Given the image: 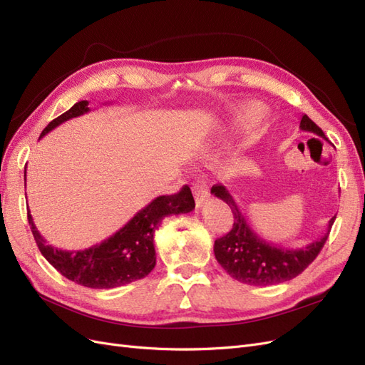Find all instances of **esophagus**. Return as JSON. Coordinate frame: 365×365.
Listing matches in <instances>:
<instances>
[{"label":"esophagus","mask_w":365,"mask_h":365,"mask_svg":"<svg viewBox=\"0 0 365 365\" xmlns=\"http://www.w3.org/2000/svg\"><path fill=\"white\" fill-rule=\"evenodd\" d=\"M192 190H193V196H195V201H196L197 207L202 205L210 197V192L207 189V185L202 182H195Z\"/></svg>","instance_id":"1"}]
</instances>
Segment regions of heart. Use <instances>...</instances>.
Masks as SVG:
<instances>
[{"label":"heart","mask_w":365,"mask_h":365,"mask_svg":"<svg viewBox=\"0 0 365 365\" xmlns=\"http://www.w3.org/2000/svg\"><path fill=\"white\" fill-rule=\"evenodd\" d=\"M262 114V106L259 105H252L251 108L245 109V111H242L240 114H237L236 118H239V121H242V123H247V121H254L256 118H259Z\"/></svg>","instance_id":"b5f03b06"}]
</instances>
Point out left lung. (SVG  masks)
I'll list each match as a JSON object with an SVG mask.
<instances>
[{"mask_svg":"<svg viewBox=\"0 0 365 365\" xmlns=\"http://www.w3.org/2000/svg\"><path fill=\"white\" fill-rule=\"evenodd\" d=\"M300 129L322 137L327 141L324 132L319 129L306 114L302 117ZM212 193L222 200L231 208L235 217L233 228L224 237L215 240V256L227 274L240 283L252 286H268L292 280L311 264L318 252L324 247L335 217L329 220L326 233L303 248H280L262 239L242 215L233 196L227 187L216 184Z\"/></svg>","mask_w":365,"mask_h":365,"instance_id":"1","label":"left lung"}]
</instances>
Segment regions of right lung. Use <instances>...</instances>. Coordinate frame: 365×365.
<instances>
[{
	"instance_id": "1",
	"label": "right lung",
	"mask_w": 365,
	"mask_h": 365,
	"mask_svg": "<svg viewBox=\"0 0 365 365\" xmlns=\"http://www.w3.org/2000/svg\"><path fill=\"white\" fill-rule=\"evenodd\" d=\"M88 111H90L88 101L74 103L67 113L50 121L39 138L62 125L63 121L83 115ZM193 208L195 200L190 187L184 185L178 193L155 197L111 237L82 251H63L47 245V240L39 235L30 213H27V217L42 256L63 277L86 288L111 289L145 279L155 267L153 235L161 220L165 216L190 213Z\"/></svg>"
}]
</instances>
